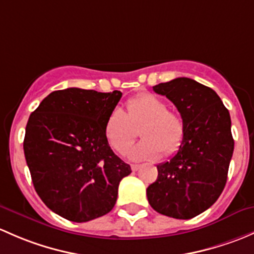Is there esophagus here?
Wrapping results in <instances>:
<instances>
[{
    "label": "esophagus",
    "mask_w": 254,
    "mask_h": 254,
    "mask_svg": "<svg viewBox=\"0 0 254 254\" xmlns=\"http://www.w3.org/2000/svg\"><path fill=\"white\" fill-rule=\"evenodd\" d=\"M130 169H132V171H137V170L140 169V165H134L133 164V165H130Z\"/></svg>",
    "instance_id": "esophagus-1"
}]
</instances>
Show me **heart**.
Here are the masks:
<instances>
[{
	"label": "heart",
	"instance_id": "1",
	"mask_svg": "<svg viewBox=\"0 0 254 254\" xmlns=\"http://www.w3.org/2000/svg\"><path fill=\"white\" fill-rule=\"evenodd\" d=\"M143 138L128 150L132 160H155L164 151L172 155L182 145L185 124L181 117L169 111L167 104L151 93H142L127 101V112L115 108L104 124V134L114 150L124 153L133 143L134 127Z\"/></svg>",
	"mask_w": 254,
	"mask_h": 254
}]
</instances>
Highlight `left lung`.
<instances>
[{
	"mask_svg": "<svg viewBox=\"0 0 254 254\" xmlns=\"http://www.w3.org/2000/svg\"><path fill=\"white\" fill-rule=\"evenodd\" d=\"M153 90L174 103L185 124V138L158 179L146 188L154 210L175 219H192L216 202L227 180L234 153L231 119L218 94L190 78L160 83Z\"/></svg>",
	"mask_w": 254,
	"mask_h": 254,
	"instance_id": "obj_1",
	"label": "left lung"
}]
</instances>
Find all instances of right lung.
I'll return each instance as SVG.
<instances>
[{
  "mask_svg": "<svg viewBox=\"0 0 254 254\" xmlns=\"http://www.w3.org/2000/svg\"><path fill=\"white\" fill-rule=\"evenodd\" d=\"M121 96L119 90H56L28 120L23 148L34 188L67 220L85 223L111 211L120 182L132 172L104 134Z\"/></svg>",
  "mask_w": 254,
  "mask_h": 254,
  "instance_id": "obj_1",
  "label": "right lung"
}]
</instances>
